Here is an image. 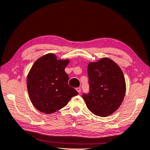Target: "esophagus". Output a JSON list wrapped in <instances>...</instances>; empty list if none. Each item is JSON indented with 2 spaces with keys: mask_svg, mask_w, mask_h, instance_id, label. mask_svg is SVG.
I'll return each instance as SVG.
<instances>
[{
  "mask_svg": "<svg viewBox=\"0 0 150 150\" xmlns=\"http://www.w3.org/2000/svg\"><path fill=\"white\" fill-rule=\"evenodd\" d=\"M76 90L77 91L78 93H81V88H80V87H78V88H76Z\"/></svg>",
  "mask_w": 150,
  "mask_h": 150,
  "instance_id": "34e87169",
  "label": "esophagus"
}]
</instances>
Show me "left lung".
Masks as SVG:
<instances>
[{"mask_svg": "<svg viewBox=\"0 0 150 150\" xmlns=\"http://www.w3.org/2000/svg\"><path fill=\"white\" fill-rule=\"evenodd\" d=\"M90 92L83 95L88 108L101 117L110 116L124 100L126 84L122 70L108 58H102L88 66Z\"/></svg>", "mask_w": 150, "mask_h": 150, "instance_id": "left-lung-1", "label": "left lung"}]
</instances>
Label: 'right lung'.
Returning a JSON list of instances; mask_svg holds the SVG:
<instances>
[{
  "instance_id": "right-lung-1",
  "label": "right lung",
  "mask_w": 150,
  "mask_h": 150,
  "mask_svg": "<svg viewBox=\"0 0 150 150\" xmlns=\"http://www.w3.org/2000/svg\"><path fill=\"white\" fill-rule=\"evenodd\" d=\"M69 60L58 59L49 53L35 62L27 76V89L34 107L46 114L59 110L78 92L68 85L65 67Z\"/></svg>"
}]
</instances>
